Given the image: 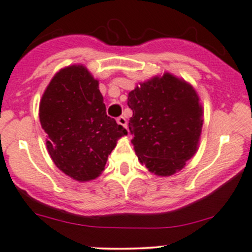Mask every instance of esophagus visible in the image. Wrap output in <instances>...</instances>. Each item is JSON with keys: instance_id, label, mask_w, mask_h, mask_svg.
<instances>
[{"instance_id": "34e87169", "label": "esophagus", "mask_w": 252, "mask_h": 252, "mask_svg": "<svg viewBox=\"0 0 252 252\" xmlns=\"http://www.w3.org/2000/svg\"><path fill=\"white\" fill-rule=\"evenodd\" d=\"M116 123H118L120 126H123V127H125V128H127V121H126V119L124 118V116H119V118L116 119Z\"/></svg>"}]
</instances>
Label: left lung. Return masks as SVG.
<instances>
[{"mask_svg": "<svg viewBox=\"0 0 252 252\" xmlns=\"http://www.w3.org/2000/svg\"><path fill=\"white\" fill-rule=\"evenodd\" d=\"M128 128L134 150L150 172L166 177L196 153L203 125L199 98L191 85L169 73L128 94Z\"/></svg>", "mask_w": 252, "mask_h": 252, "instance_id": "left-lung-1", "label": "left lung"}]
</instances>
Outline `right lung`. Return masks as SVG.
Segmentation results:
<instances>
[{"label":"right lung","instance_id":"right-lung-1","mask_svg":"<svg viewBox=\"0 0 252 252\" xmlns=\"http://www.w3.org/2000/svg\"><path fill=\"white\" fill-rule=\"evenodd\" d=\"M39 120L54 163L78 181L98 177L116 140L127 134L107 115L98 82L83 66L56 73L40 101Z\"/></svg>","mask_w":252,"mask_h":252}]
</instances>
